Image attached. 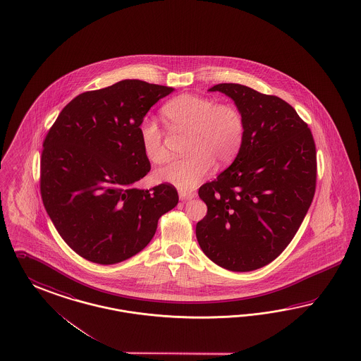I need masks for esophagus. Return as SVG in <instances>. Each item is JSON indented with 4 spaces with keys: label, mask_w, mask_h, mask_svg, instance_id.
Segmentation results:
<instances>
[{
    "label": "esophagus",
    "mask_w": 361,
    "mask_h": 361,
    "mask_svg": "<svg viewBox=\"0 0 361 361\" xmlns=\"http://www.w3.org/2000/svg\"><path fill=\"white\" fill-rule=\"evenodd\" d=\"M195 198V194L194 192H188V191H180L179 192V199L180 200H191V199Z\"/></svg>",
    "instance_id": "1"
}]
</instances>
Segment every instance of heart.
I'll return each mask as SVG.
<instances>
[{
    "instance_id": "1",
    "label": "heart",
    "mask_w": 361,
    "mask_h": 361,
    "mask_svg": "<svg viewBox=\"0 0 361 361\" xmlns=\"http://www.w3.org/2000/svg\"><path fill=\"white\" fill-rule=\"evenodd\" d=\"M162 114L171 128L190 134L188 157L158 169L154 173L157 182L182 191L194 190L209 174L214 163L226 166L233 162L242 147L245 119L235 106L216 105L206 97L183 94L163 106ZM140 140L149 161L162 163L169 158L155 122L146 119L140 123Z\"/></svg>"
}]
</instances>
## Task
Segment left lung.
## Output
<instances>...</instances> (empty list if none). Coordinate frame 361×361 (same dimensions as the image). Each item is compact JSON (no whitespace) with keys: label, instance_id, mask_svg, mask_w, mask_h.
<instances>
[{"label":"left lung","instance_id":"left-lung-1","mask_svg":"<svg viewBox=\"0 0 361 361\" xmlns=\"http://www.w3.org/2000/svg\"><path fill=\"white\" fill-rule=\"evenodd\" d=\"M245 119L242 147L230 167L199 188L207 215L197 224L202 251L215 264L247 272L284 251L314 199L316 149L296 110L275 95L219 83Z\"/></svg>","mask_w":361,"mask_h":361}]
</instances>
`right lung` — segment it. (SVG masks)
I'll use <instances>...</instances> for the list:
<instances>
[{"instance_id":"1","label":"right lung","mask_w":361,"mask_h":361,"mask_svg":"<svg viewBox=\"0 0 361 361\" xmlns=\"http://www.w3.org/2000/svg\"><path fill=\"white\" fill-rule=\"evenodd\" d=\"M173 87L140 80L82 93L63 107L44 142L41 195L73 251L116 264L150 243L178 204L174 186H134L150 171L140 140L147 111Z\"/></svg>"}]
</instances>
